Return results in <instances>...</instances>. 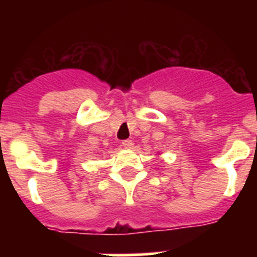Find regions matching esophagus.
<instances>
[{
    "instance_id": "34e87169",
    "label": "esophagus",
    "mask_w": 257,
    "mask_h": 257,
    "mask_svg": "<svg viewBox=\"0 0 257 257\" xmlns=\"http://www.w3.org/2000/svg\"><path fill=\"white\" fill-rule=\"evenodd\" d=\"M122 145H123V148L130 149V148H133L134 143H133V140H123V142H122Z\"/></svg>"
}]
</instances>
